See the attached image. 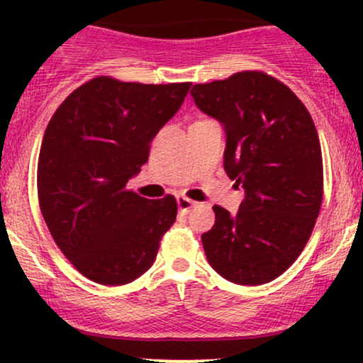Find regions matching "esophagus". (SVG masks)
<instances>
[{
	"instance_id": "1",
	"label": "esophagus",
	"mask_w": 363,
	"mask_h": 363,
	"mask_svg": "<svg viewBox=\"0 0 363 363\" xmlns=\"http://www.w3.org/2000/svg\"><path fill=\"white\" fill-rule=\"evenodd\" d=\"M194 205H196V203L193 201V199L184 198V196H179V198H177V208H179V211H181V213H187V211H189Z\"/></svg>"
}]
</instances>
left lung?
Segmentation results:
<instances>
[{"label":"left lung","instance_id":"obj_1","mask_svg":"<svg viewBox=\"0 0 363 363\" xmlns=\"http://www.w3.org/2000/svg\"><path fill=\"white\" fill-rule=\"evenodd\" d=\"M191 95L223 126V169L245 189L235 215L213 208V228L201 235L206 259L228 281H272L302 252L320 210L314 121L289 86L259 72L198 83Z\"/></svg>","mask_w":363,"mask_h":363}]
</instances>
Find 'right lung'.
<instances>
[{"mask_svg": "<svg viewBox=\"0 0 363 363\" xmlns=\"http://www.w3.org/2000/svg\"><path fill=\"white\" fill-rule=\"evenodd\" d=\"M189 86L99 77L49 121L37 167L40 211L54 242L89 280L126 285L155 262L162 235L176 222V198H141L126 184Z\"/></svg>", "mask_w": 363, "mask_h": 363, "instance_id": "obj_1", "label": "right lung"}]
</instances>
